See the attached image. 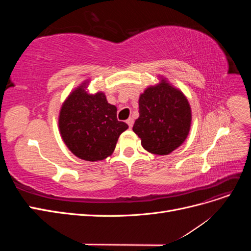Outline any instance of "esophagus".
Listing matches in <instances>:
<instances>
[{
  "label": "esophagus",
  "instance_id": "obj_1",
  "mask_svg": "<svg viewBox=\"0 0 251 251\" xmlns=\"http://www.w3.org/2000/svg\"><path fill=\"white\" fill-rule=\"evenodd\" d=\"M126 124H127V126H130V128L133 126V125H134V119L132 118V117H130L128 118L127 120H126Z\"/></svg>",
  "mask_w": 251,
  "mask_h": 251
}]
</instances>
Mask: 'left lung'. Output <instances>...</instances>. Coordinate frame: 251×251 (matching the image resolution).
Instances as JSON below:
<instances>
[{
  "label": "left lung",
  "mask_w": 251,
  "mask_h": 251,
  "mask_svg": "<svg viewBox=\"0 0 251 251\" xmlns=\"http://www.w3.org/2000/svg\"><path fill=\"white\" fill-rule=\"evenodd\" d=\"M159 82L146 88L139 96V117L133 131L142 148L155 155H169L187 138L192 109L187 97L161 75Z\"/></svg>",
  "instance_id": "left-lung-1"
}]
</instances>
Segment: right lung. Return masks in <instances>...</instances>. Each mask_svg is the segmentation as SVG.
<instances>
[{"label":"right lung","instance_id":"right-lung-1","mask_svg":"<svg viewBox=\"0 0 251 251\" xmlns=\"http://www.w3.org/2000/svg\"><path fill=\"white\" fill-rule=\"evenodd\" d=\"M89 85L90 79L83 80L67 96L58 114V130L73 155L94 162L113 154L128 126L117 120V108L102 91L90 93Z\"/></svg>","mask_w":251,"mask_h":251}]
</instances>
